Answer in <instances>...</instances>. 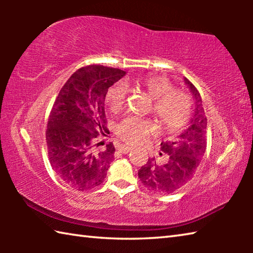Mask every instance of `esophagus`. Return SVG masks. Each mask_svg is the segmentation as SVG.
<instances>
[{"label":"esophagus","instance_id":"1","mask_svg":"<svg viewBox=\"0 0 253 253\" xmlns=\"http://www.w3.org/2000/svg\"><path fill=\"white\" fill-rule=\"evenodd\" d=\"M117 149H118V151L121 152V153H123V154H127V153H129V152H130L131 147H129V146H126V145H119Z\"/></svg>","mask_w":253,"mask_h":253}]
</instances>
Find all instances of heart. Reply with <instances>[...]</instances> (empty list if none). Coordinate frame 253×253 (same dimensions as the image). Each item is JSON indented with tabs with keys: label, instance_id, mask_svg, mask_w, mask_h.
<instances>
[{
	"label": "heart",
	"instance_id": "obj_1",
	"mask_svg": "<svg viewBox=\"0 0 253 253\" xmlns=\"http://www.w3.org/2000/svg\"><path fill=\"white\" fill-rule=\"evenodd\" d=\"M153 101V113L164 127L175 132L184 127L192 113V99L186 92L175 90L174 84L161 76H148L138 81ZM127 84L117 81L106 92V101L111 111L121 110L126 104ZM156 131V125L149 119L135 115L126 116L116 126V134L128 144H140Z\"/></svg>",
	"mask_w": 253,
	"mask_h": 253
}]
</instances>
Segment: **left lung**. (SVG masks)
Returning <instances> with one entry per match:
<instances>
[{"label":"left lung","mask_w":253,"mask_h":253,"mask_svg":"<svg viewBox=\"0 0 253 253\" xmlns=\"http://www.w3.org/2000/svg\"><path fill=\"white\" fill-rule=\"evenodd\" d=\"M195 99L193 118L188 127L174 142H163L161 148L166 157L163 161L149 158L138 170V177L149 191L170 194L193 178L207 149V126L202 98L195 85L184 78ZM162 156V153H160Z\"/></svg>","instance_id":"left-lung-1"}]
</instances>
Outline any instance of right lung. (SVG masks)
Here are the masks:
<instances>
[{
  "mask_svg": "<svg viewBox=\"0 0 253 253\" xmlns=\"http://www.w3.org/2000/svg\"><path fill=\"white\" fill-rule=\"evenodd\" d=\"M126 75L104 66L77 70L60 90L51 109L45 139L50 164L68 185L87 191L104 182L114 160L113 143L98 148L106 127L105 98L108 88Z\"/></svg>",
  "mask_w": 253,
  "mask_h": 253,
  "instance_id": "1",
  "label": "right lung"
}]
</instances>
